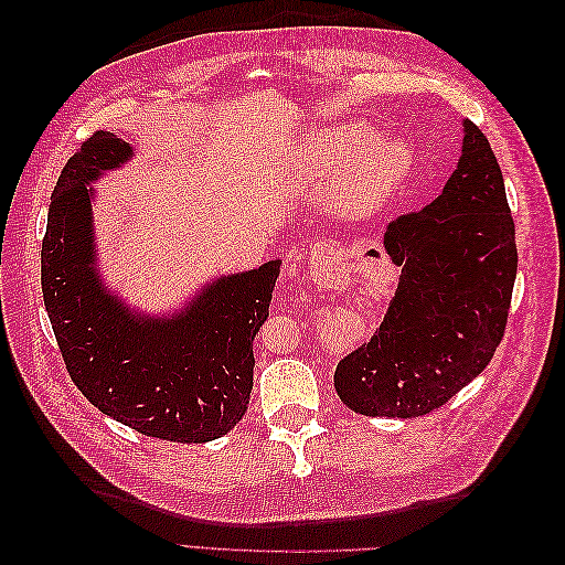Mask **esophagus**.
Instances as JSON below:
<instances>
[{
    "instance_id": "obj_1",
    "label": "esophagus",
    "mask_w": 565,
    "mask_h": 565,
    "mask_svg": "<svg viewBox=\"0 0 565 565\" xmlns=\"http://www.w3.org/2000/svg\"><path fill=\"white\" fill-rule=\"evenodd\" d=\"M318 259H324V252H318ZM316 270V278H320V270L318 268H313Z\"/></svg>"
}]
</instances>
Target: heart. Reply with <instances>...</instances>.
Segmentation results:
<instances>
[{
	"label": "heart",
	"instance_id": "heart-1",
	"mask_svg": "<svg viewBox=\"0 0 565 565\" xmlns=\"http://www.w3.org/2000/svg\"><path fill=\"white\" fill-rule=\"evenodd\" d=\"M370 125L341 122L316 131L306 143L299 169L313 179H332L344 163L337 191L339 207L353 216L384 210L413 174V148L401 139H371Z\"/></svg>",
	"mask_w": 565,
	"mask_h": 565
}]
</instances>
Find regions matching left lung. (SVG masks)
<instances>
[{
    "label": "left lung",
    "mask_w": 565,
    "mask_h": 565,
    "mask_svg": "<svg viewBox=\"0 0 565 565\" xmlns=\"http://www.w3.org/2000/svg\"><path fill=\"white\" fill-rule=\"evenodd\" d=\"M461 127V156L440 195L386 228L401 266L396 297L374 337L334 370L353 413H431L486 370L504 337L519 266L514 218L483 131L471 119Z\"/></svg>",
    "instance_id": "obj_1"
}]
</instances>
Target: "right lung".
<instances>
[{
	"label": "right lung",
	"instance_id": "1",
	"mask_svg": "<svg viewBox=\"0 0 565 565\" xmlns=\"http://www.w3.org/2000/svg\"><path fill=\"white\" fill-rule=\"evenodd\" d=\"M134 158L113 131H96L67 160L49 204L42 292L73 382L100 413L143 436L207 443L249 405L252 341L268 318L280 259L200 287L183 309H131L96 266L94 188Z\"/></svg>",
	"mask_w": 565,
	"mask_h": 565
}]
</instances>
